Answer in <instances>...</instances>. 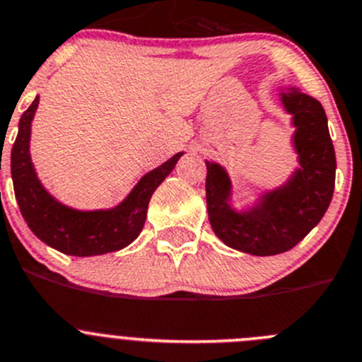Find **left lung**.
<instances>
[{"mask_svg": "<svg viewBox=\"0 0 362 362\" xmlns=\"http://www.w3.org/2000/svg\"><path fill=\"white\" fill-rule=\"evenodd\" d=\"M280 98L293 116V144L300 164L286 184L264 192L252 209L239 212L230 205L227 171L216 162H205L212 230L230 248L261 257L288 252L318 225L332 200L336 182V153L322 103L295 87L280 93Z\"/></svg>", "mask_w": 362, "mask_h": 362, "instance_id": "1", "label": "left lung"}]
</instances>
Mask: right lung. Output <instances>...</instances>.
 Masks as SVG:
<instances>
[{"label":"right lung","mask_w":362,"mask_h":362,"mask_svg":"<svg viewBox=\"0 0 362 362\" xmlns=\"http://www.w3.org/2000/svg\"><path fill=\"white\" fill-rule=\"evenodd\" d=\"M39 96L19 119V132L10 155L13 192L30 230L42 243L74 257L117 252L141 234L155 189L173 171L184 151L144 175L117 207L109 211H76L49 194L37 178L30 157V132Z\"/></svg>","instance_id":"right-lung-1"}]
</instances>
